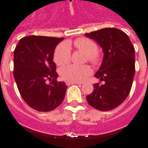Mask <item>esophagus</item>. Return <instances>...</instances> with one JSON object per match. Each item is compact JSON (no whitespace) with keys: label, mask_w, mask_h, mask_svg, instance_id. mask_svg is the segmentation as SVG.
Segmentation results:
<instances>
[{"label":"esophagus","mask_w":148,"mask_h":148,"mask_svg":"<svg viewBox=\"0 0 148 148\" xmlns=\"http://www.w3.org/2000/svg\"><path fill=\"white\" fill-rule=\"evenodd\" d=\"M66 86H71V85H73V84H77L79 86H82V83H79V82H66Z\"/></svg>","instance_id":"34e87169"}]
</instances>
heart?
<instances>
[{"label": "heart", "mask_w": 148, "mask_h": 148, "mask_svg": "<svg viewBox=\"0 0 148 148\" xmlns=\"http://www.w3.org/2000/svg\"><path fill=\"white\" fill-rule=\"evenodd\" d=\"M74 46L81 51L86 53V61L92 64H97L100 61V55L97 52L96 42L87 38H79L74 40ZM71 42H62L58 45L54 51V62L58 66H62L68 63L71 59ZM91 73V69L89 66H76L68 65L62 67L60 71L61 77L68 82H82Z\"/></svg>", "instance_id": "1"}]
</instances>
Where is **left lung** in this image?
Returning a JSON list of instances; mask_svg holds the SVG:
<instances>
[{
	"label": "left lung",
	"mask_w": 148,
	"mask_h": 148,
	"mask_svg": "<svg viewBox=\"0 0 148 148\" xmlns=\"http://www.w3.org/2000/svg\"><path fill=\"white\" fill-rule=\"evenodd\" d=\"M102 48L104 58L95 74L105 84L95 83L88 103L100 111H109L124 102L130 93L135 74V48L127 35L114 27L86 33Z\"/></svg>",
	"instance_id": "8db88e82"
}]
</instances>
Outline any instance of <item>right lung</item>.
<instances>
[{"label": "right lung", "instance_id": "add662e5", "mask_svg": "<svg viewBox=\"0 0 148 148\" xmlns=\"http://www.w3.org/2000/svg\"><path fill=\"white\" fill-rule=\"evenodd\" d=\"M63 38L29 36L20 39L14 51V78L22 98L31 108L49 112L64 99L67 86L58 82L54 51ZM47 81H50L49 84Z\"/></svg>", "mask_w": 148, "mask_h": 148}]
</instances>
